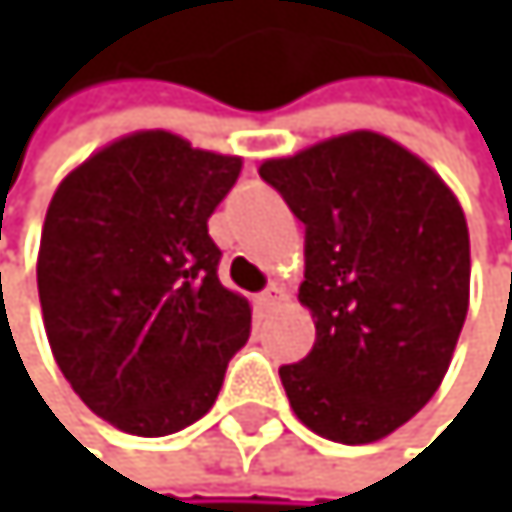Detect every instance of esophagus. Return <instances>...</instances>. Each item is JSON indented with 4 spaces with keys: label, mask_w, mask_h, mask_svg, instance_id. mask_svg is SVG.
Wrapping results in <instances>:
<instances>
[{
    "label": "esophagus",
    "mask_w": 512,
    "mask_h": 512,
    "mask_svg": "<svg viewBox=\"0 0 512 512\" xmlns=\"http://www.w3.org/2000/svg\"><path fill=\"white\" fill-rule=\"evenodd\" d=\"M282 298H285V291H282L279 285H270L267 291L258 294V307H261V310H270V307H276Z\"/></svg>",
    "instance_id": "obj_1"
}]
</instances>
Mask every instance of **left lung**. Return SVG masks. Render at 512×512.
Here are the masks:
<instances>
[{"label":"left lung","mask_w":512,"mask_h":512,"mask_svg":"<svg viewBox=\"0 0 512 512\" xmlns=\"http://www.w3.org/2000/svg\"><path fill=\"white\" fill-rule=\"evenodd\" d=\"M307 227L298 301L316 344L279 378L322 439L368 445L433 399L470 307V233L458 196L393 137L347 131L267 159Z\"/></svg>","instance_id":"obj_1"}]
</instances>
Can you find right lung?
<instances>
[{
    "label": "right lung",
    "mask_w": 512,
    "mask_h": 512,
    "mask_svg": "<svg viewBox=\"0 0 512 512\" xmlns=\"http://www.w3.org/2000/svg\"><path fill=\"white\" fill-rule=\"evenodd\" d=\"M242 156L162 128L122 134L57 184L36 282L57 368L122 433L168 436L214 405L251 304L218 279L208 218Z\"/></svg>",
    "instance_id": "1"
}]
</instances>
